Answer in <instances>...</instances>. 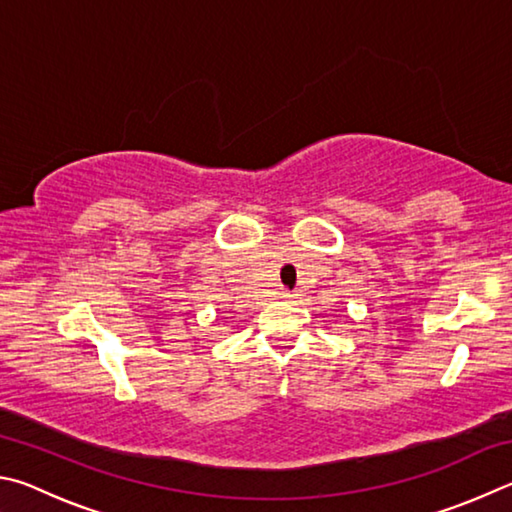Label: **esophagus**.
I'll list each match as a JSON object with an SVG mask.
<instances>
[{
	"label": "esophagus",
	"mask_w": 512,
	"mask_h": 512,
	"mask_svg": "<svg viewBox=\"0 0 512 512\" xmlns=\"http://www.w3.org/2000/svg\"><path fill=\"white\" fill-rule=\"evenodd\" d=\"M281 299H294V294L288 292V290H283V292H281Z\"/></svg>",
	"instance_id": "34e87169"
}]
</instances>
